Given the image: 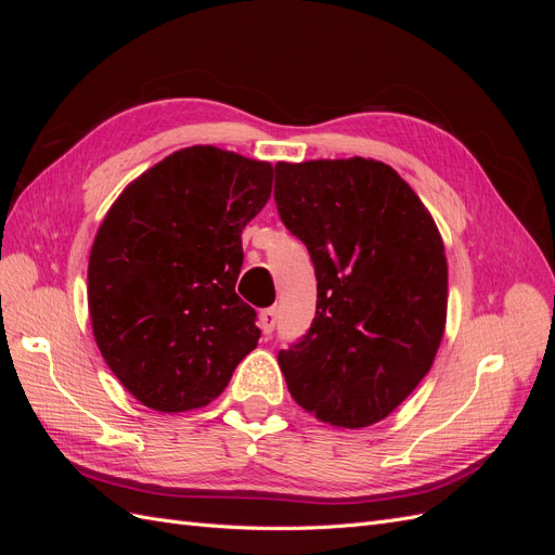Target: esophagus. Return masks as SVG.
Instances as JSON below:
<instances>
[{
  "label": "esophagus",
  "mask_w": 555,
  "mask_h": 555,
  "mask_svg": "<svg viewBox=\"0 0 555 555\" xmlns=\"http://www.w3.org/2000/svg\"><path fill=\"white\" fill-rule=\"evenodd\" d=\"M259 324H261V331H263L266 335H271V333L275 331V326H278V310H275V308H266V310H261V314H259Z\"/></svg>",
  "instance_id": "34e87169"
}]
</instances>
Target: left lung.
I'll list each match as a JSON object with an SVG mask.
<instances>
[{
	"mask_svg": "<svg viewBox=\"0 0 555 555\" xmlns=\"http://www.w3.org/2000/svg\"><path fill=\"white\" fill-rule=\"evenodd\" d=\"M282 224L310 251L317 310L278 363L300 408L340 428L389 416L422 382L447 322V257L433 217L375 159L275 164Z\"/></svg>",
	"mask_w": 555,
	"mask_h": 555,
	"instance_id": "left-lung-1",
	"label": "left lung"
}]
</instances>
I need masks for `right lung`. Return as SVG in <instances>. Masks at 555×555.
Masks as SVG:
<instances>
[{
    "label": "right lung",
    "mask_w": 555,
    "mask_h": 555,
    "mask_svg": "<svg viewBox=\"0 0 555 555\" xmlns=\"http://www.w3.org/2000/svg\"><path fill=\"white\" fill-rule=\"evenodd\" d=\"M271 184V164L184 147L133 180L99 227L88 266L94 340L143 405H208L257 347V310L236 282L241 233Z\"/></svg>",
    "instance_id": "1"
}]
</instances>
